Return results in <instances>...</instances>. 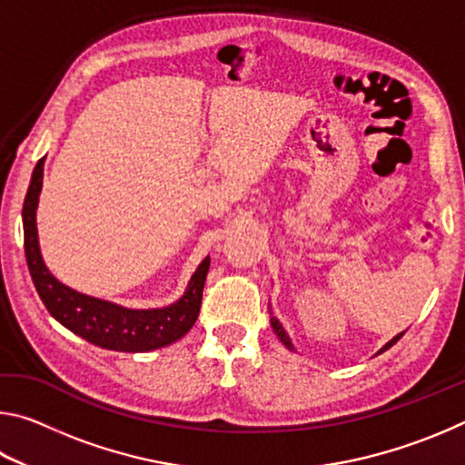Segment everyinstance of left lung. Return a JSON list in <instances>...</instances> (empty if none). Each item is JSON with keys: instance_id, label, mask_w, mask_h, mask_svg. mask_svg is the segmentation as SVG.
<instances>
[{"instance_id": "obj_1", "label": "left lung", "mask_w": 465, "mask_h": 465, "mask_svg": "<svg viewBox=\"0 0 465 465\" xmlns=\"http://www.w3.org/2000/svg\"><path fill=\"white\" fill-rule=\"evenodd\" d=\"M271 326H272V330H274V334H277V336H279V341H281L282 344H285L289 351H295V346H293V342H291V338H289V334H287V330H285V328H282V324H281V322H279L277 318H274V316H272V312H271ZM402 336H404V332H400L398 336H393V338H391V341H390L388 344H385V346H383V349H381L380 352H383V351H388V349H391V346H393V344H396V342H398V341H400V338H402ZM380 352H377V355H380Z\"/></svg>"}]
</instances>
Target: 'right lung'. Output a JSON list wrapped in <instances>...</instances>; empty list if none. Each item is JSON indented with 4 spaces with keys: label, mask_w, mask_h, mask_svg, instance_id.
Instances as JSON below:
<instances>
[{
    "label": "right lung",
    "mask_w": 465,
    "mask_h": 465,
    "mask_svg": "<svg viewBox=\"0 0 465 465\" xmlns=\"http://www.w3.org/2000/svg\"><path fill=\"white\" fill-rule=\"evenodd\" d=\"M46 157V155H45ZM45 157L38 160L30 178V186L22 207V223H25V254L30 277L41 295L45 308L59 324L72 330L102 349L121 352H147L162 349L183 338L199 318L204 279H207L211 258H203L199 269L188 281L184 295L166 308L131 310L124 305L106 302L92 295L80 293L63 285L46 269L41 246H38L36 209L38 196L43 191Z\"/></svg>",
    "instance_id": "right-lung-1"
}]
</instances>
